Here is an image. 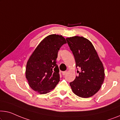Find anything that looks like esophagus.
Wrapping results in <instances>:
<instances>
[{
	"mask_svg": "<svg viewBox=\"0 0 120 120\" xmlns=\"http://www.w3.org/2000/svg\"><path fill=\"white\" fill-rule=\"evenodd\" d=\"M67 71H62V75H65L67 74Z\"/></svg>",
	"mask_w": 120,
	"mask_h": 120,
	"instance_id": "34e87169",
	"label": "esophagus"
}]
</instances>
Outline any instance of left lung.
Here are the masks:
<instances>
[{
    "instance_id": "left-lung-1",
    "label": "left lung",
    "mask_w": 120,
    "mask_h": 120,
    "mask_svg": "<svg viewBox=\"0 0 120 120\" xmlns=\"http://www.w3.org/2000/svg\"><path fill=\"white\" fill-rule=\"evenodd\" d=\"M78 67V76L69 83L76 95L87 98L99 90L105 79L103 64L93 44L82 37L66 38Z\"/></svg>"
}]
</instances>
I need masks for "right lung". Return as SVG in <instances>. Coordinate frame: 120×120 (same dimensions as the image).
Here are the masks:
<instances>
[{"mask_svg": "<svg viewBox=\"0 0 120 120\" xmlns=\"http://www.w3.org/2000/svg\"><path fill=\"white\" fill-rule=\"evenodd\" d=\"M66 44L62 35L51 34L41 41L27 62L26 78L30 86L40 94L54 89L60 81L56 59L60 47Z\"/></svg>", "mask_w": 120, "mask_h": 120, "instance_id": "obj_1", "label": "right lung"}]
</instances>
